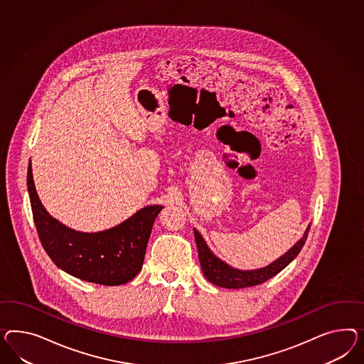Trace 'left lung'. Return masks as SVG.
<instances>
[{"instance_id": "left-lung-1", "label": "left lung", "mask_w": 364, "mask_h": 364, "mask_svg": "<svg viewBox=\"0 0 364 364\" xmlns=\"http://www.w3.org/2000/svg\"><path fill=\"white\" fill-rule=\"evenodd\" d=\"M310 226H311L310 224L307 225L304 236L301 237L294 245L286 252L285 255L278 257L269 265L259 267V269H252V270L237 269V267L226 264L225 261L220 259L209 249V246L207 245L203 236L197 232L196 229H193L203 274L205 275L208 281L212 282L213 285L225 287V289H242V287L264 284L272 277L278 274L281 270H284L286 266L289 265L295 257L299 255L301 249L305 245Z\"/></svg>"}]
</instances>
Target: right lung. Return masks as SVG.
I'll use <instances>...</instances> for the list:
<instances>
[{"mask_svg":"<svg viewBox=\"0 0 364 364\" xmlns=\"http://www.w3.org/2000/svg\"><path fill=\"white\" fill-rule=\"evenodd\" d=\"M28 192L41 244L60 270L86 282L118 286L141 270L148 240L163 205H147L123 223L100 232H79L50 216L28 167Z\"/></svg>","mask_w":364,"mask_h":364,"instance_id":"add662e5","label":"right lung"}]
</instances>
